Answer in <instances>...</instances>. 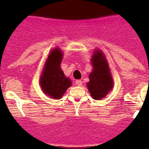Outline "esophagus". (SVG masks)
Masks as SVG:
<instances>
[{
	"instance_id": "1",
	"label": "esophagus",
	"mask_w": 149,
	"mask_h": 149,
	"mask_svg": "<svg viewBox=\"0 0 149 149\" xmlns=\"http://www.w3.org/2000/svg\"><path fill=\"white\" fill-rule=\"evenodd\" d=\"M75 84L77 86H81L82 85V81H81V80H77L75 81Z\"/></svg>"
}]
</instances>
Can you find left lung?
<instances>
[{
	"label": "left lung",
	"instance_id": "1",
	"mask_svg": "<svg viewBox=\"0 0 149 149\" xmlns=\"http://www.w3.org/2000/svg\"><path fill=\"white\" fill-rule=\"evenodd\" d=\"M90 61L93 70L89 74L86 86L93 99H102L113 88V78L106 56L101 50L95 49Z\"/></svg>",
	"mask_w": 149,
	"mask_h": 149
}]
</instances>
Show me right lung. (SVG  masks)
I'll return each mask as SVG.
<instances>
[{
	"label": "right lung",
	"mask_w": 149,
	"mask_h": 149,
	"mask_svg": "<svg viewBox=\"0 0 149 149\" xmlns=\"http://www.w3.org/2000/svg\"><path fill=\"white\" fill-rule=\"evenodd\" d=\"M63 53L58 47L52 49L44 64L39 78L43 93L54 99H60L72 86L70 78L65 77L60 68Z\"/></svg>",
	"instance_id": "1"
}]
</instances>
